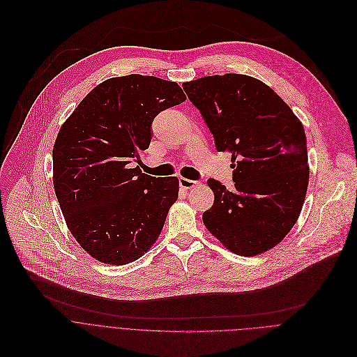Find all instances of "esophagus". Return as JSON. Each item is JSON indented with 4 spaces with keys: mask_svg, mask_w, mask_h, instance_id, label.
Here are the masks:
<instances>
[{
    "mask_svg": "<svg viewBox=\"0 0 357 357\" xmlns=\"http://www.w3.org/2000/svg\"><path fill=\"white\" fill-rule=\"evenodd\" d=\"M178 183H180V187L184 188V190H190V188H194L198 183L194 181V180H188V178H184V177H180L178 178Z\"/></svg>",
    "mask_w": 357,
    "mask_h": 357,
    "instance_id": "1",
    "label": "esophagus"
}]
</instances>
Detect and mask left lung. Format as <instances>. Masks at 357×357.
<instances>
[{
  "instance_id": "8db88e82",
  "label": "left lung",
  "mask_w": 357,
  "mask_h": 357,
  "mask_svg": "<svg viewBox=\"0 0 357 357\" xmlns=\"http://www.w3.org/2000/svg\"><path fill=\"white\" fill-rule=\"evenodd\" d=\"M218 152L232 155L235 190L206 184L215 195L202 213L206 229L227 249L256 256L296 225L310 167L304 126L291 108L257 79L228 73L183 84Z\"/></svg>"
}]
</instances>
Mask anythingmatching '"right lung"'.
Segmentation results:
<instances>
[{"label": "right lung", "instance_id": "obj_1", "mask_svg": "<svg viewBox=\"0 0 357 357\" xmlns=\"http://www.w3.org/2000/svg\"><path fill=\"white\" fill-rule=\"evenodd\" d=\"M183 101L174 82L114 77L93 89L60 128L54 192L70 232L94 259L128 264L159 238L178 178H156L129 163L149 148L155 116Z\"/></svg>", "mask_w": 357, "mask_h": 357}]
</instances>
